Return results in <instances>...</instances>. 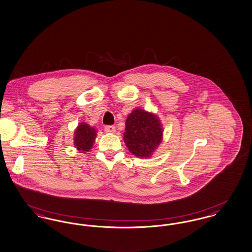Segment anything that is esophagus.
Instances as JSON below:
<instances>
[{"mask_svg": "<svg viewBox=\"0 0 252 252\" xmlns=\"http://www.w3.org/2000/svg\"><path fill=\"white\" fill-rule=\"evenodd\" d=\"M104 131H105V132L113 133V132H116V128L113 125H107V126L104 127Z\"/></svg>", "mask_w": 252, "mask_h": 252, "instance_id": "esophagus-1", "label": "esophagus"}]
</instances>
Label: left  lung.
<instances>
[{
  "mask_svg": "<svg viewBox=\"0 0 252 252\" xmlns=\"http://www.w3.org/2000/svg\"><path fill=\"white\" fill-rule=\"evenodd\" d=\"M124 142L138 158H150L162 140L163 131L158 118L141 109H135L126 120Z\"/></svg>",
  "mask_w": 252,
  "mask_h": 252,
  "instance_id": "8db88e82",
  "label": "left lung"
}]
</instances>
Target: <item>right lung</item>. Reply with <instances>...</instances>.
Wrapping results in <instances>:
<instances>
[{
	"instance_id": "add662e5",
	"label": "right lung",
	"mask_w": 252,
	"mask_h": 252,
	"mask_svg": "<svg viewBox=\"0 0 252 252\" xmlns=\"http://www.w3.org/2000/svg\"><path fill=\"white\" fill-rule=\"evenodd\" d=\"M96 136V131L94 127H90L86 123H80L75 131L74 144L79 151L88 152L91 150Z\"/></svg>"
}]
</instances>
